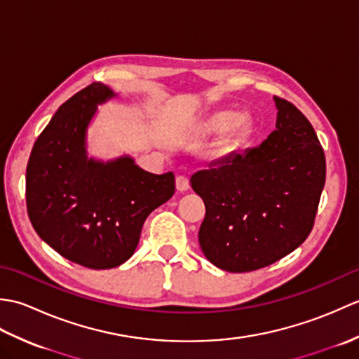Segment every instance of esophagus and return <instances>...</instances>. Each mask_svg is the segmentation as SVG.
<instances>
[{
	"mask_svg": "<svg viewBox=\"0 0 359 359\" xmlns=\"http://www.w3.org/2000/svg\"><path fill=\"white\" fill-rule=\"evenodd\" d=\"M175 187H177L179 191H187L189 188V179L187 175H177V177H175Z\"/></svg>",
	"mask_w": 359,
	"mask_h": 359,
	"instance_id": "34e87169",
	"label": "esophagus"
}]
</instances>
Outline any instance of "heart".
<instances>
[{
    "instance_id": "obj_1",
    "label": "heart",
    "mask_w": 359,
    "mask_h": 359,
    "mask_svg": "<svg viewBox=\"0 0 359 359\" xmlns=\"http://www.w3.org/2000/svg\"><path fill=\"white\" fill-rule=\"evenodd\" d=\"M228 128V143L239 142L247 139L253 128V120L248 114H241L236 117V112L225 109L215 112L212 116L203 123L205 133H220Z\"/></svg>"
}]
</instances>
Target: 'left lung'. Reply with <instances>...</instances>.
Segmentation results:
<instances>
[{
  "mask_svg": "<svg viewBox=\"0 0 359 359\" xmlns=\"http://www.w3.org/2000/svg\"><path fill=\"white\" fill-rule=\"evenodd\" d=\"M276 129L259 147L196 172L205 203L199 243L211 264L231 273L264 269L292 253L315 225L325 156L307 117L274 97Z\"/></svg>",
  "mask_w": 359,
  "mask_h": 359,
  "instance_id": "left-lung-1",
  "label": "left lung"
}]
</instances>
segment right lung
<instances>
[{
    "label": "right lung",
    "mask_w": 359,
    "mask_h": 359,
    "mask_svg": "<svg viewBox=\"0 0 359 359\" xmlns=\"http://www.w3.org/2000/svg\"><path fill=\"white\" fill-rule=\"evenodd\" d=\"M114 95L90 83L60 106L34 143L26 168V205L34 230L63 257L93 270L134 255L143 222L170 201L174 174H151L121 157H86L85 134L97 104Z\"/></svg>",
    "instance_id": "obj_1"
}]
</instances>
